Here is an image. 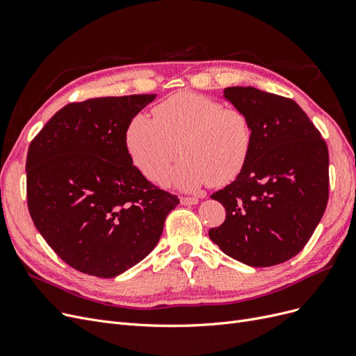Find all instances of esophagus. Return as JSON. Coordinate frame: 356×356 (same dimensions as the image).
Listing matches in <instances>:
<instances>
[{
  "label": "esophagus",
  "mask_w": 356,
  "mask_h": 356,
  "mask_svg": "<svg viewBox=\"0 0 356 356\" xmlns=\"http://www.w3.org/2000/svg\"><path fill=\"white\" fill-rule=\"evenodd\" d=\"M181 203L182 204H196L199 203L197 197H181Z\"/></svg>",
  "instance_id": "1"
}]
</instances>
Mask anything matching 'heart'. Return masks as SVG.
I'll use <instances>...</instances> for the list:
<instances>
[{
    "mask_svg": "<svg viewBox=\"0 0 356 356\" xmlns=\"http://www.w3.org/2000/svg\"><path fill=\"white\" fill-rule=\"evenodd\" d=\"M252 129L245 113L224 108L208 96L179 92L154 106L153 118L136 114L126 129L134 165L154 182H163L179 153L184 156L170 181L182 190L211 182L225 186L246 165Z\"/></svg>",
    "mask_w": 356,
    "mask_h": 356,
    "instance_id": "b5f03b06",
    "label": "heart"
}]
</instances>
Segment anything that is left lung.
Listing matches in <instances>:
<instances>
[{
    "label": "left lung",
    "mask_w": 356,
    "mask_h": 356,
    "mask_svg": "<svg viewBox=\"0 0 356 356\" xmlns=\"http://www.w3.org/2000/svg\"><path fill=\"white\" fill-rule=\"evenodd\" d=\"M224 98L246 114L252 145L238 178L211 196L225 220L209 238L243 264H281L303 250L325 212L327 144L293 99L251 86L224 89Z\"/></svg>",
    "instance_id": "obj_1"
}]
</instances>
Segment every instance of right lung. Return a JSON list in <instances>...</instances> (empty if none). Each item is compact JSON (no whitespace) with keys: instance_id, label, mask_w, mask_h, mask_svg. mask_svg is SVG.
Segmentation results:
<instances>
[{"instance_id":"obj_1","label":"right lung","mask_w":356,"mask_h":356,"mask_svg":"<svg viewBox=\"0 0 356 356\" xmlns=\"http://www.w3.org/2000/svg\"><path fill=\"white\" fill-rule=\"evenodd\" d=\"M154 98L71 102L29 144L31 218L51 250L81 273L114 277L144 260L179 203L134 166L126 147L129 122Z\"/></svg>"}]
</instances>
